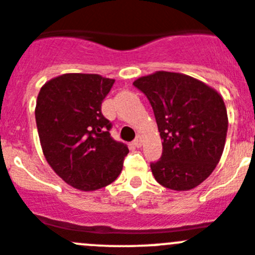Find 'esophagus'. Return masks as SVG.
<instances>
[{"mask_svg":"<svg viewBox=\"0 0 255 255\" xmlns=\"http://www.w3.org/2000/svg\"><path fill=\"white\" fill-rule=\"evenodd\" d=\"M142 143H143L142 135L138 134L137 137H135V139H134V142H133V144H134L135 147H142Z\"/></svg>","mask_w":255,"mask_h":255,"instance_id":"esophagus-1","label":"esophagus"}]
</instances>
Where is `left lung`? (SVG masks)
<instances>
[{"label":"left lung","instance_id":"obj_1","mask_svg":"<svg viewBox=\"0 0 255 255\" xmlns=\"http://www.w3.org/2000/svg\"><path fill=\"white\" fill-rule=\"evenodd\" d=\"M133 85L147 96L154 112L163 153L150 164L155 180L184 192L207 179L221 160L228 130L222 96L190 76L157 71Z\"/></svg>","mask_w":255,"mask_h":255}]
</instances>
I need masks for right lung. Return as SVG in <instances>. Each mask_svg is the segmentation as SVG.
<instances>
[{"instance_id":"obj_1","label":"right lung","mask_w":255,"mask_h":255,"mask_svg":"<svg viewBox=\"0 0 255 255\" xmlns=\"http://www.w3.org/2000/svg\"><path fill=\"white\" fill-rule=\"evenodd\" d=\"M115 80L91 73H66L41 87L36 125L47 163L67 184L92 192L111 184L122 172L129 149L110 134L101 112Z\"/></svg>"}]
</instances>
